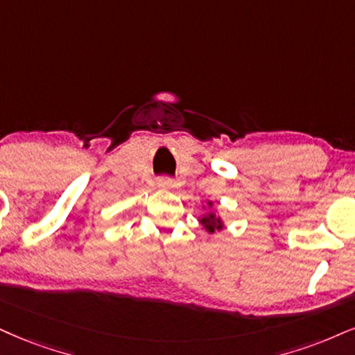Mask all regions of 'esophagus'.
<instances>
[{"instance_id": "1", "label": "esophagus", "mask_w": 355, "mask_h": 355, "mask_svg": "<svg viewBox=\"0 0 355 355\" xmlns=\"http://www.w3.org/2000/svg\"><path fill=\"white\" fill-rule=\"evenodd\" d=\"M157 186L163 187V189H171V187L174 186V184H173V179H169V178H161V179H157Z\"/></svg>"}]
</instances>
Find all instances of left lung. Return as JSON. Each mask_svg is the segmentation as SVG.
<instances>
[{
    "instance_id": "8db88e82",
    "label": "left lung",
    "mask_w": 355,
    "mask_h": 355,
    "mask_svg": "<svg viewBox=\"0 0 355 355\" xmlns=\"http://www.w3.org/2000/svg\"><path fill=\"white\" fill-rule=\"evenodd\" d=\"M200 224L205 227V230L211 232V234L214 230H220L222 229L220 218H217L216 216H214V214H209V216L200 218Z\"/></svg>"
}]
</instances>
